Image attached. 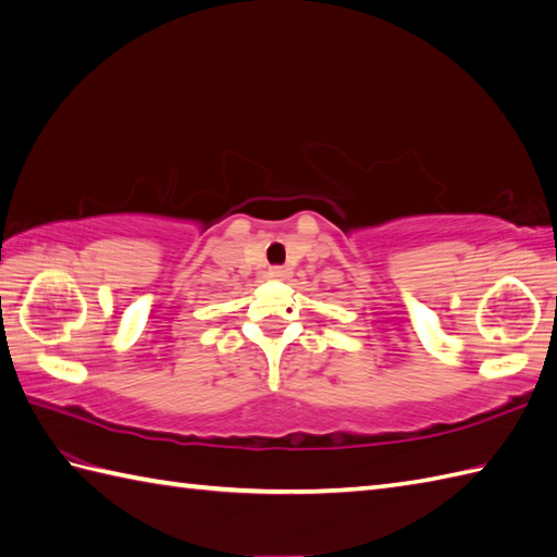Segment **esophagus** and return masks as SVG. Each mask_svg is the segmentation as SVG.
I'll list each match as a JSON object with an SVG mask.
<instances>
[{
    "instance_id": "obj_1",
    "label": "esophagus",
    "mask_w": 557,
    "mask_h": 557,
    "mask_svg": "<svg viewBox=\"0 0 557 557\" xmlns=\"http://www.w3.org/2000/svg\"><path fill=\"white\" fill-rule=\"evenodd\" d=\"M268 275H270V277H275V280H280V277H287V275H289V270H287V268H282V265H275V268H270V270H268Z\"/></svg>"
}]
</instances>
